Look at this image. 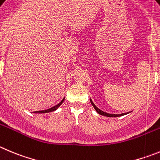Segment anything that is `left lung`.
<instances>
[{"mask_svg": "<svg viewBox=\"0 0 160 160\" xmlns=\"http://www.w3.org/2000/svg\"><path fill=\"white\" fill-rule=\"evenodd\" d=\"M91 103H92V105L93 106L94 108H95V110H96L97 112H98V114H101V115H104V116H107V117H119V116H122V115H125V114H108V113H106V112L102 111V110H101L100 109H98V107H96V106L94 104V102H92V99H91Z\"/></svg>", "mask_w": 160, "mask_h": 160, "instance_id": "left-lung-1", "label": "left lung"}]
</instances>
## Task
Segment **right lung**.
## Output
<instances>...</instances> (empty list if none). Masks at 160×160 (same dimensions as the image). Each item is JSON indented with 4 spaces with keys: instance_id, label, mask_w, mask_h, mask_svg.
Returning a JSON list of instances; mask_svg holds the SVG:
<instances>
[{
    "instance_id": "add662e5",
    "label": "right lung",
    "mask_w": 160,
    "mask_h": 160,
    "mask_svg": "<svg viewBox=\"0 0 160 160\" xmlns=\"http://www.w3.org/2000/svg\"><path fill=\"white\" fill-rule=\"evenodd\" d=\"M64 100H65V98L62 99V101H61V102H59V103L58 104V105L54 106V107H51V108L50 109H47V110H38V111H35V113H38V114H44V113H49V112H52V111H54V110H56L58 108V107H60V106L62 105V102H64Z\"/></svg>"
}]
</instances>
